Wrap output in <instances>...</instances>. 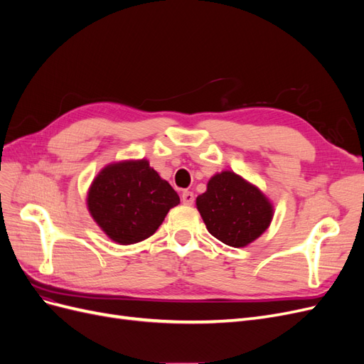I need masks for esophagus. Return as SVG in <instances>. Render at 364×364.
<instances>
[{
    "label": "esophagus",
    "instance_id": "34e87169",
    "mask_svg": "<svg viewBox=\"0 0 364 364\" xmlns=\"http://www.w3.org/2000/svg\"><path fill=\"white\" fill-rule=\"evenodd\" d=\"M181 201H183V204H186V205H192L193 201H195V196H193L192 192L184 191V192L181 193Z\"/></svg>",
    "mask_w": 364,
    "mask_h": 364
}]
</instances>
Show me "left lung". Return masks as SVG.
<instances>
[{"mask_svg":"<svg viewBox=\"0 0 364 364\" xmlns=\"http://www.w3.org/2000/svg\"><path fill=\"white\" fill-rule=\"evenodd\" d=\"M196 207L208 232L232 248L259 239L274 216L272 203L259 187L231 171L208 180L207 191L196 198Z\"/></svg>","mask_w":364,"mask_h":364,"instance_id":"left-lung-1","label":"left lung"}]
</instances>
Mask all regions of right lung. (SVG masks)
<instances>
[{"mask_svg":"<svg viewBox=\"0 0 364 364\" xmlns=\"http://www.w3.org/2000/svg\"><path fill=\"white\" fill-rule=\"evenodd\" d=\"M178 204L177 192L145 159L107 165L92 181L87 193L93 220L119 245H133L152 236L169 210Z\"/></svg>","mask_w":364,"mask_h":364,"instance_id":"add662e5","label":"right lung"}]
</instances>
